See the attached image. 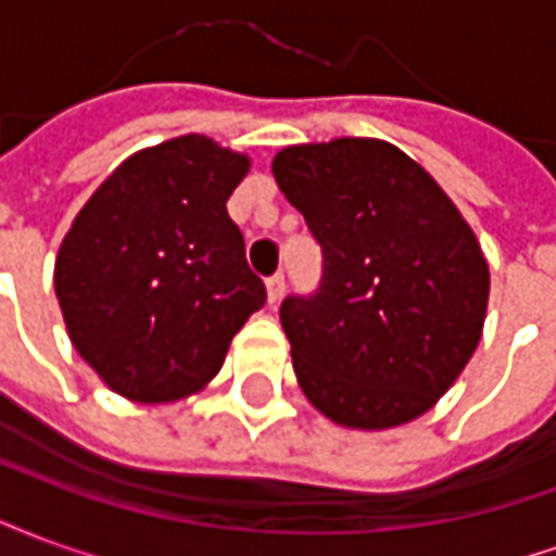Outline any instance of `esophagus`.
<instances>
[{
    "instance_id": "34e87169",
    "label": "esophagus",
    "mask_w": 556,
    "mask_h": 556,
    "mask_svg": "<svg viewBox=\"0 0 556 556\" xmlns=\"http://www.w3.org/2000/svg\"><path fill=\"white\" fill-rule=\"evenodd\" d=\"M265 289H267V303H270V306H277V303L282 301V291H286V277H282V274H274V277L265 282Z\"/></svg>"
}]
</instances>
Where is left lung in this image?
<instances>
[{"instance_id": "obj_1", "label": "left lung", "mask_w": 556, "mask_h": 556, "mask_svg": "<svg viewBox=\"0 0 556 556\" xmlns=\"http://www.w3.org/2000/svg\"><path fill=\"white\" fill-rule=\"evenodd\" d=\"M270 172L325 253L318 294L279 309L303 396L345 429L422 417L482 339L491 274L470 223L384 139L286 146Z\"/></svg>"}]
</instances>
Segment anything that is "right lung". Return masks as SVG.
<instances>
[{
  "instance_id": "1",
  "label": "right lung",
  "mask_w": 556,
  "mask_h": 556,
  "mask_svg": "<svg viewBox=\"0 0 556 556\" xmlns=\"http://www.w3.org/2000/svg\"><path fill=\"white\" fill-rule=\"evenodd\" d=\"M250 154L205 134L139 148L71 223L55 255L67 337L103 384L139 405L202 393L265 306L226 202Z\"/></svg>"
}]
</instances>
